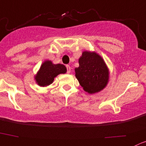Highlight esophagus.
I'll return each instance as SVG.
<instances>
[{"label":"esophagus","instance_id":"34e87169","mask_svg":"<svg viewBox=\"0 0 146 146\" xmlns=\"http://www.w3.org/2000/svg\"><path fill=\"white\" fill-rule=\"evenodd\" d=\"M66 68H67V73H70V66H68V65H67V66H66Z\"/></svg>","mask_w":146,"mask_h":146}]
</instances>
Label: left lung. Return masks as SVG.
I'll use <instances>...</instances> for the list:
<instances>
[{"label": "left lung", "mask_w": 146, "mask_h": 146, "mask_svg": "<svg viewBox=\"0 0 146 146\" xmlns=\"http://www.w3.org/2000/svg\"><path fill=\"white\" fill-rule=\"evenodd\" d=\"M75 68L76 78L83 90L90 94L104 89L109 81V70L103 58L95 51L85 50Z\"/></svg>", "instance_id": "1"}]
</instances>
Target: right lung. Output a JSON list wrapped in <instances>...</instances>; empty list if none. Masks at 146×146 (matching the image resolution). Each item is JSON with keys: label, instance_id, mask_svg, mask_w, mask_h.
Masks as SVG:
<instances>
[{"label": "right lung", "instance_id": "right-lung-1", "mask_svg": "<svg viewBox=\"0 0 146 146\" xmlns=\"http://www.w3.org/2000/svg\"><path fill=\"white\" fill-rule=\"evenodd\" d=\"M67 72L66 67L63 64H54L51 60H46L40 66L35 80L39 86L46 87L53 83L54 78L59 74H64Z\"/></svg>", "mask_w": 146, "mask_h": 146}]
</instances>
